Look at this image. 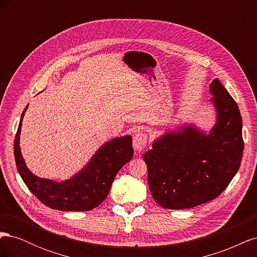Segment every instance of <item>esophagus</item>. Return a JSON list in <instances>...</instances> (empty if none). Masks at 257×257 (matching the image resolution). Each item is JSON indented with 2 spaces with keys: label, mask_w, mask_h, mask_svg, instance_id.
Instances as JSON below:
<instances>
[{
  "label": "esophagus",
  "mask_w": 257,
  "mask_h": 257,
  "mask_svg": "<svg viewBox=\"0 0 257 257\" xmlns=\"http://www.w3.org/2000/svg\"><path fill=\"white\" fill-rule=\"evenodd\" d=\"M147 142H148L147 134L144 133V132H138V133L135 134L133 139V146L135 148V150L143 151L147 145Z\"/></svg>",
  "instance_id": "1"
}]
</instances>
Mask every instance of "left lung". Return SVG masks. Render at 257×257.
<instances>
[{"instance_id":"obj_1","label":"left lung","mask_w":257,"mask_h":257,"mask_svg":"<svg viewBox=\"0 0 257 257\" xmlns=\"http://www.w3.org/2000/svg\"><path fill=\"white\" fill-rule=\"evenodd\" d=\"M209 89L216 111L210 133L182 125L143 155L151 194L163 208H193L216 198L240 167L244 144L238 105L217 78Z\"/></svg>"}]
</instances>
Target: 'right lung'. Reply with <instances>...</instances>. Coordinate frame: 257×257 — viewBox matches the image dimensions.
<instances>
[{
	"label": "right lung",
	"mask_w": 257,
	"mask_h": 257,
	"mask_svg": "<svg viewBox=\"0 0 257 257\" xmlns=\"http://www.w3.org/2000/svg\"><path fill=\"white\" fill-rule=\"evenodd\" d=\"M27 109L28 106L21 114L14 142V154L18 173L28 189L44 205L61 211H89L102 204L115 175L133 158L132 136L113 138L106 143L93 155L87 166L68 180L58 182L38 178L28 169L19 146L22 119Z\"/></svg>",
	"instance_id": "1"
}]
</instances>
